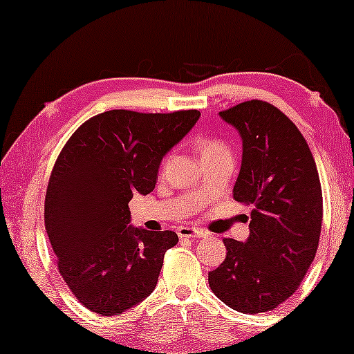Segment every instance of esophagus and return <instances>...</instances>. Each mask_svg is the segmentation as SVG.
I'll use <instances>...</instances> for the list:
<instances>
[{
  "label": "esophagus",
  "instance_id": "esophagus-1",
  "mask_svg": "<svg viewBox=\"0 0 354 354\" xmlns=\"http://www.w3.org/2000/svg\"><path fill=\"white\" fill-rule=\"evenodd\" d=\"M177 234H178V236H180V239H204V236L207 235L202 229L187 227V225H183V227H178Z\"/></svg>",
  "mask_w": 354,
  "mask_h": 354
}]
</instances>
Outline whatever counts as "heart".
<instances>
[{
  "label": "heart",
  "mask_w": 354,
  "mask_h": 354,
  "mask_svg": "<svg viewBox=\"0 0 354 354\" xmlns=\"http://www.w3.org/2000/svg\"><path fill=\"white\" fill-rule=\"evenodd\" d=\"M198 150L201 153V158L204 156H212V155H219V153H229L225 144L221 141H216V139H202L198 144Z\"/></svg>",
  "instance_id": "heart-1"
}]
</instances>
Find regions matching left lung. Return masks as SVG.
Listing matches in <instances>:
<instances>
[{"instance_id": "8db88e82", "label": "left lung", "mask_w": 354, "mask_h": 354, "mask_svg": "<svg viewBox=\"0 0 354 354\" xmlns=\"http://www.w3.org/2000/svg\"><path fill=\"white\" fill-rule=\"evenodd\" d=\"M219 115L243 142L234 199L252 210L246 241L224 239L225 259L208 273V283L229 308L260 314L290 298L314 262L320 178L306 139L276 106L251 100Z\"/></svg>"}]
</instances>
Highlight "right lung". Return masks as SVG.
<instances>
[{
    "mask_svg": "<svg viewBox=\"0 0 354 354\" xmlns=\"http://www.w3.org/2000/svg\"><path fill=\"white\" fill-rule=\"evenodd\" d=\"M199 118L198 109H113L86 120L61 150L46 188L45 229L59 274L86 309L119 315L153 292L178 236L131 225L129 202L152 193L163 156Z\"/></svg>",
    "mask_w": 354,
    "mask_h": 354,
    "instance_id": "1",
    "label": "right lung"
}]
</instances>
